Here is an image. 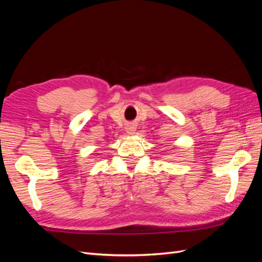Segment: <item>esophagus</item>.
Here are the masks:
<instances>
[{"label": "esophagus", "instance_id": "1", "mask_svg": "<svg viewBox=\"0 0 262 262\" xmlns=\"http://www.w3.org/2000/svg\"><path fill=\"white\" fill-rule=\"evenodd\" d=\"M134 131H136V125L134 124H131V125H129V128H126V132H128L129 134H133Z\"/></svg>", "mask_w": 262, "mask_h": 262}]
</instances>
